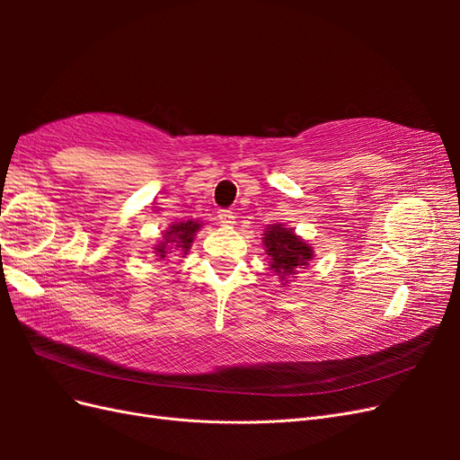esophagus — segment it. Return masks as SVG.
<instances>
[{
	"label": "esophagus",
	"mask_w": 460,
	"mask_h": 460,
	"mask_svg": "<svg viewBox=\"0 0 460 460\" xmlns=\"http://www.w3.org/2000/svg\"><path fill=\"white\" fill-rule=\"evenodd\" d=\"M218 220H220L222 226H232L234 222H235V217H234L232 211H226V208H222V211L218 213Z\"/></svg>",
	"instance_id": "1"
}]
</instances>
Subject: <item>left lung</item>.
Listing matches in <instances>:
<instances>
[{"label":"left lung","mask_w":460,"mask_h":460,"mask_svg":"<svg viewBox=\"0 0 460 460\" xmlns=\"http://www.w3.org/2000/svg\"><path fill=\"white\" fill-rule=\"evenodd\" d=\"M262 243L269 269L280 280L282 288L288 286L301 269H307L314 257L313 245L280 222L267 226L262 234Z\"/></svg>","instance_id":"obj_1"}]
</instances>
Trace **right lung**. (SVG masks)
I'll return each instance as SVG.
<instances>
[{
  "label": "right lung",
  "mask_w": 460,
  "mask_h": 460,
  "mask_svg": "<svg viewBox=\"0 0 460 460\" xmlns=\"http://www.w3.org/2000/svg\"><path fill=\"white\" fill-rule=\"evenodd\" d=\"M203 228L199 220H180L164 230L163 240L153 245V255L159 257L157 261H166L169 255L182 253L188 255L190 247L196 240V234Z\"/></svg>",
  "instance_id": "1"
}]
</instances>
